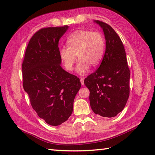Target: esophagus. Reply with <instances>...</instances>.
<instances>
[{
    "mask_svg": "<svg viewBox=\"0 0 155 155\" xmlns=\"http://www.w3.org/2000/svg\"><path fill=\"white\" fill-rule=\"evenodd\" d=\"M80 81H81V84H82V85H84V79H83V78H80Z\"/></svg>",
    "mask_w": 155,
    "mask_h": 155,
    "instance_id": "obj_1",
    "label": "esophagus"
}]
</instances>
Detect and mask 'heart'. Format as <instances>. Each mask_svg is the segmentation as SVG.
<instances>
[{
  "mask_svg": "<svg viewBox=\"0 0 155 155\" xmlns=\"http://www.w3.org/2000/svg\"><path fill=\"white\" fill-rule=\"evenodd\" d=\"M67 47L59 51V57L65 69L68 71L73 70L77 55L79 61L77 70L78 73L83 75L90 65L94 67L101 61L105 49V39L100 32L78 30L68 37Z\"/></svg>",
  "mask_w": 155,
  "mask_h": 155,
  "instance_id": "1",
  "label": "heart"
}]
</instances>
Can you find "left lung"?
Segmentation results:
<instances>
[{"instance_id":"left-lung-1","label":"left lung","mask_w":155,"mask_h":155,"mask_svg":"<svg viewBox=\"0 0 155 155\" xmlns=\"http://www.w3.org/2000/svg\"><path fill=\"white\" fill-rule=\"evenodd\" d=\"M103 28L106 51L99 67L84 81L90 91V105L94 113L113 117L123 110L130 93V70L124 45L110 25L94 21Z\"/></svg>"}]
</instances>
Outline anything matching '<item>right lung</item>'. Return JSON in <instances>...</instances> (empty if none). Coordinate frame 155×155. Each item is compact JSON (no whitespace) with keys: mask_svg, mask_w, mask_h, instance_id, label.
<instances>
[{"mask_svg":"<svg viewBox=\"0 0 155 155\" xmlns=\"http://www.w3.org/2000/svg\"><path fill=\"white\" fill-rule=\"evenodd\" d=\"M68 27L42 28L36 32L26 49L22 64V84L32 108L47 124L58 126L73 110L81 87L77 76L61 67L58 41Z\"/></svg>","mask_w":155,"mask_h":155,"instance_id":"add662e5","label":"right lung"}]
</instances>
